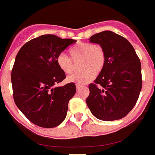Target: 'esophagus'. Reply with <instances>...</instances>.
<instances>
[{
    "label": "esophagus",
    "instance_id": "1",
    "mask_svg": "<svg viewBox=\"0 0 155 155\" xmlns=\"http://www.w3.org/2000/svg\"><path fill=\"white\" fill-rule=\"evenodd\" d=\"M76 88H77V89L78 90H79V89H80V88H82V85H79V84H76Z\"/></svg>",
    "mask_w": 155,
    "mask_h": 155
}]
</instances>
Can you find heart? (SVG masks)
I'll return each mask as SVG.
<instances>
[{"mask_svg": "<svg viewBox=\"0 0 155 155\" xmlns=\"http://www.w3.org/2000/svg\"><path fill=\"white\" fill-rule=\"evenodd\" d=\"M69 54L75 62L80 60L79 67L83 69L67 78L70 82L86 84L94 79L95 72H100L104 65V51L98 45L79 42L69 50ZM71 59L67 54L61 53L57 57V64L64 73L70 74L74 70V63Z\"/></svg>", "mask_w": 155, "mask_h": 155, "instance_id": "heart-1", "label": "heart"}]
</instances>
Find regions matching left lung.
<instances>
[{"label": "left lung", "mask_w": 155, "mask_h": 155, "mask_svg": "<svg viewBox=\"0 0 155 155\" xmlns=\"http://www.w3.org/2000/svg\"><path fill=\"white\" fill-rule=\"evenodd\" d=\"M89 41L103 48L105 62L88 86L87 105L101 120L122 119L134 107L142 89L140 60L128 40L111 31L94 35Z\"/></svg>", "instance_id": "8db88e82"}]
</instances>
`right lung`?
<instances>
[{
	"instance_id": "obj_1",
	"label": "right lung",
	"mask_w": 155,
	"mask_h": 155,
	"mask_svg": "<svg viewBox=\"0 0 155 155\" xmlns=\"http://www.w3.org/2000/svg\"><path fill=\"white\" fill-rule=\"evenodd\" d=\"M75 42L43 35L25 43L16 55L11 73L13 99L27 119L38 127L53 128L65 120L69 101L76 88L73 82L57 85L66 75L56 59Z\"/></svg>"
}]
</instances>
